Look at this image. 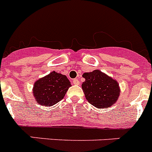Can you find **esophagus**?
Instances as JSON below:
<instances>
[{"label": "esophagus", "mask_w": 152, "mask_h": 152, "mask_svg": "<svg viewBox=\"0 0 152 152\" xmlns=\"http://www.w3.org/2000/svg\"><path fill=\"white\" fill-rule=\"evenodd\" d=\"M72 82H73V84H75V85H78V84H80V82H79V80H77V78L74 79L73 81H72Z\"/></svg>", "instance_id": "obj_1"}]
</instances>
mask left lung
Segmentation results:
<instances>
[{"label": "left lung", "instance_id": "obj_1", "mask_svg": "<svg viewBox=\"0 0 152 152\" xmlns=\"http://www.w3.org/2000/svg\"><path fill=\"white\" fill-rule=\"evenodd\" d=\"M82 89L86 99L96 108H107L113 105L119 96V84L99 70L84 73Z\"/></svg>", "mask_w": 152, "mask_h": 152}]
</instances>
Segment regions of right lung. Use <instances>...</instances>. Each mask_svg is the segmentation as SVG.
I'll use <instances>...</instances> for the list:
<instances>
[{"instance_id":"right-lung-1","label":"right lung","mask_w":152,"mask_h":152,"mask_svg":"<svg viewBox=\"0 0 152 152\" xmlns=\"http://www.w3.org/2000/svg\"><path fill=\"white\" fill-rule=\"evenodd\" d=\"M70 86L71 82L65 75L52 72L35 82L33 95L40 105H55L64 98Z\"/></svg>"}]
</instances>
